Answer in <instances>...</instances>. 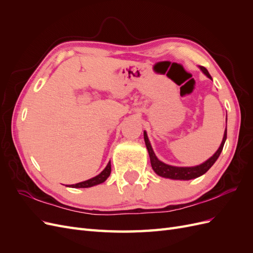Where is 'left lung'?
<instances>
[{
  "instance_id": "obj_1",
  "label": "left lung",
  "mask_w": 253,
  "mask_h": 253,
  "mask_svg": "<svg viewBox=\"0 0 253 253\" xmlns=\"http://www.w3.org/2000/svg\"><path fill=\"white\" fill-rule=\"evenodd\" d=\"M200 70L207 76V77L212 80L209 72L207 71V68H205L204 66H200ZM143 138H144V142H145V147H147L148 152H149L152 169L154 170V172L158 176H162V177H165V178L176 179V180L194 179V178L200 177V176H202L203 174H205L207 171H208L210 168L214 165V163L216 162L218 156L220 155L221 151H223L225 141L227 139V118H226V129L224 132L223 140H221V143L219 145V148L217 149V151L214 153V154L209 159H207L205 163L198 165V166H194V167H175V166H170V165H167V164L163 163L162 160H159L157 158L154 151H153L152 145L148 138L147 132L145 131L143 132Z\"/></svg>"
}]
</instances>
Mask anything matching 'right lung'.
Returning <instances> with one entry per match:
<instances>
[{"instance_id":"1","label":"right lung","mask_w":253,"mask_h":253,"mask_svg":"<svg viewBox=\"0 0 253 253\" xmlns=\"http://www.w3.org/2000/svg\"><path fill=\"white\" fill-rule=\"evenodd\" d=\"M111 174V162H109L108 166L104 168V170L100 173L98 174L95 177L87 179V180H84L78 183H75V185H70V186H66V187H71V188H89V187H94L96 185H99V183H102L104 182Z\"/></svg>"}]
</instances>
